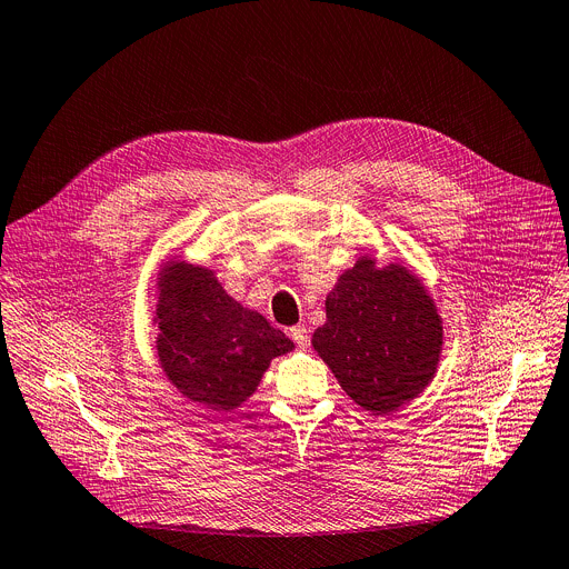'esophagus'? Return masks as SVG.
I'll list each match as a JSON object with an SVG mask.
<instances>
[{"instance_id": "1", "label": "esophagus", "mask_w": 569, "mask_h": 569, "mask_svg": "<svg viewBox=\"0 0 569 569\" xmlns=\"http://www.w3.org/2000/svg\"><path fill=\"white\" fill-rule=\"evenodd\" d=\"M289 337L296 341V346H300V348H308L310 346V335H308V328L305 326H293L291 330H289Z\"/></svg>"}]
</instances>
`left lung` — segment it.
I'll return each instance as SVG.
<instances>
[{
    "label": "left lung",
    "instance_id": "left-lung-1",
    "mask_svg": "<svg viewBox=\"0 0 569 569\" xmlns=\"http://www.w3.org/2000/svg\"><path fill=\"white\" fill-rule=\"evenodd\" d=\"M315 351L341 389L373 415L399 410L426 389L442 351L432 298L406 267L358 259L326 298Z\"/></svg>",
    "mask_w": 569,
    "mask_h": 569
}]
</instances>
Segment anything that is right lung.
Returning <instances> with one entry per match:
<instances>
[{
    "instance_id": "right-lung-1",
    "label": "right lung",
    "mask_w": 569,
    "mask_h": 569,
    "mask_svg": "<svg viewBox=\"0 0 569 569\" xmlns=\"http://www.w3.org/2000/svg\"><path fill=\"white\" fill-rule=\"evenodd\" d=\"M157 356L168 380L191 401L234 410L257 389L271 360L293 341L241 308L213 273L187 261L159 271Z\"/></svg>"
}]
</instances>
